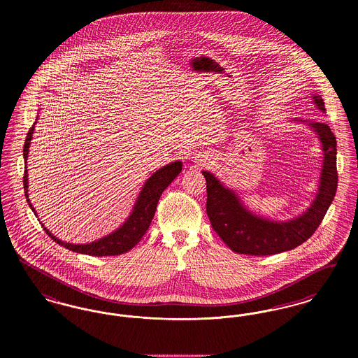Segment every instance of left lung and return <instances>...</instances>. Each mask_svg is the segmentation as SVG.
<instances>
[{
  "instance_id": "left-lung-1",
  "label": "left lung",
  "mask_w": 358,
  "mask_h": 358,
  "mask_svg": "<svg viewBox=\"0 0 358 358\" xmlns=\"http://www.w3.org/2000/svg\"><path fill=\"white\" fill-rule=\"evenodd\" d=\"M321 111L324 99L313 98ZM318 133L324 148V166L315 200L302 216L286 222H275L251 213L240 203L235 192L222 187L209 171H203L206 181V213L215 232L238 254L266 256L294 250L317 231L334 200L337 173V141L330 127L321 122L310 123Z\"/></svg>"
}]
</instances>
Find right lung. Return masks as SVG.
Listing matches in <instances>:
<instances>
[{"instance_id": "right-lung-1", "label": "right lung", "mask_w": 358, "mask_h": 358, "mask_svg": "<svg viewBox=\"0 0 358 358\" xmlns=\"http://www.w3.org/2000/svg\"><path fill=\"white\" fill-rule=\"evenodd\" d=\"M34 123L29 129L27 138H25V143H24V161H25L24 192H25L28 204L36 215V210L28 199V171H27V158H28L32 134H34ZM181 171H182V162L176 161V162H171L169 165L161 168L159 171H155L142 187L130 217L115 232H113L103 238H99L98 241H94L90 244H69V243L55 238L47 228H44V231L59 245L66 247L69 251H73L78 254L92 256H115L124 254V252L130 251L133 247H136V243H139V240L146 234L150 222L153 220L155 208H157L162 192L169 187V184L180 174Z\"/></svg>"}]
</instances>
